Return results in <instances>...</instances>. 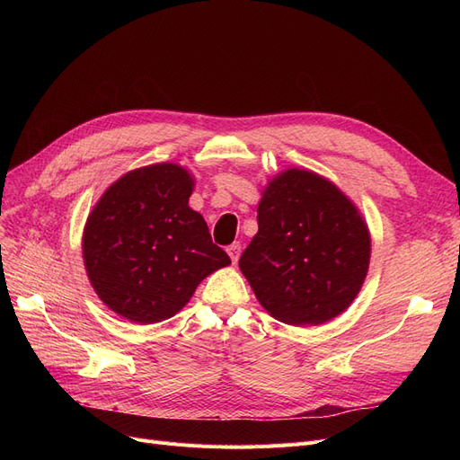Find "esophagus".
<instances>
[{
  "label": "esophagus",
  "mask_w": 460,
  "mask_h": 460,
  "mask_svg": "<svg viewBox=\"0 0 460 460\" xmlns=\"http://www.w3.org/2000/svg\"><path fill=\"white\" fill-rule=\"evenodd\" d=\"M226 252H228L230 259H232V262L235 264V262H238V259H240V253H242V245H240L238 242H235V243L228 245V249H226Z\"/></svg>",
  "instance_id": "esophagus-1"
}]
</instances>
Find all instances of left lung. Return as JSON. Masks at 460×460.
Masks as SVG:
<instances>
[{
  "mask_svg": "<svg viewBox=\"0 0 460 460\" xmlns=\"http://www.w3.org/2000/svg\"><path fill=\"white\" fill-rule=\"evenodd\" d=\"M257 225L240 269L274 318L316 326L349 307L368 270L370 235L336 186L289 169L264 190Z\"/></svg>",
  "mask_w": 460,
  "mask_h": 460,
  "instance_id": "8db88e82",
  "label": "left lung"
}]
</instances>
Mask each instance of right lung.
Wrapping results in <instances>:
<instances>
[{
	"label": "right lung",
	"instance_id": "add662e5",
	"mask_svg": "<svg viewBox=\"0 0 460 460\" xmlns=\"http://www.w3.org/2000/svg\"><path fill=\"white\" fill-rule=\"evenodd\" d=\"M193 180L161 163L119 178L88 217L82 252L95 294L137 324L174 316L203 278L228 267L207 222L188 207Z\"/></svg>",
	"mask_w": 460,
	"mask_h": 460
}]
</instances>
